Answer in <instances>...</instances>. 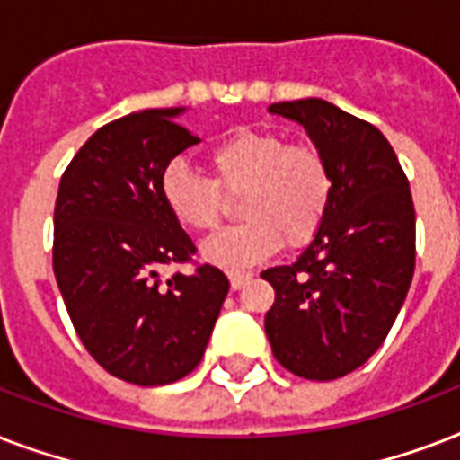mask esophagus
<instances>
[{
    "label": "esophagus",
    "instance_id": "34e87169",
    "mask_svg": "<svg viewBox=\"0 0 460 460\" xmlns=\"http://www.w3.org/2000/svg\"><path fill=\"white\" fill-rule=\"evenodd\" d=\"M251 279H252L251 272H243V270H229V281H231V288H234V291L243 288Z\"/></svg>",
    "mask_w": 460,
    "mask_h": 460
}]
</instances>
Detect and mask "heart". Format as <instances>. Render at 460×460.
<instances>
[{
    "mask_svg": "<svg viewBox=\"0 0 460 460\" xmlns=\"http://www.w3.org/2000/svg\"><path fill=\"white\" fill-rule=\"evenodd\" d=\"M205 179L183 162L162 173V198L179 224L212 231L238 198L245 219L202 243V255L224 267H245L270 258L281 245L310 243L334 202V172L320 147L288 143L277 131L241 128L209 147Z\"/></svg>",
    "mask_w": 460,
    "mask_h": 460,
    "instance_id": "b5f03b06",
    "label": "heart"
}]
</instances>
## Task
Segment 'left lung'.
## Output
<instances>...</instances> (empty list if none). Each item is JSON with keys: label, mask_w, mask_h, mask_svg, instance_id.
<instances>
[{"label": "left lung", "mask_w": 460, "mask_h": 460, "mask_svg": "<svg viewBox=\"0 0 460 460\" xmlns=\"http://www.w3.org/2000/svg\"><path fill=\"white\" fill-rule=\"evenodd\" d=\"M272 114L298 121L334 172L327 222L294 265L260 274L274 288L265 314L274 358L303 379L358 370L389 334L415 270V209L389 140L363 119L307 97Z\"/></svg>", "instance_id": "8db88e82"}]
</instances>
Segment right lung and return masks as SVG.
Segmentation results:
<instances>
[{
	"label": "right lung",
	"instance_id": "right-lung-1",
	"mask_svg": "<svg viewBox=\"0 0 460 460\" xmlns=\"http://www.w3.org/2000/svg\"><path fill=\"white\" fill-rule=\"evenodd\" d=\"M183 107L146 110L97 128L61 176L52 265L88 353L114 377L172 385L205 356L229 279L190 262L193 241L166 209L162 173L198 138L173 124Z\"/></svg>",
	"mask_w": 460,
	"mask_h": 460
}]
</instances>
